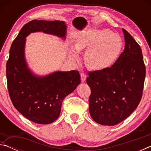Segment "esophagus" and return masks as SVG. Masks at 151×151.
<instances>
[{
    "mask_svg": "<svg viewBox=\"0 0 151 151\" xmlns=\"http://www.w3.org/2000/svg\"><path fill=\"white\" fill-rule=\"evenodd\" d=\"M81 81L82 82H85L86 81V76L85 73H81Z\"/></svg>",
    "mask_w": 151,
    "mask_h": 151,
    "instance_id": "34e87169",
    "label": "esophagus"
}]
</instances>
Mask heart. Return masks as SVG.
Returning <instances> with one entry per match:
<instances>
[{
	"label": "heart",
	"mask_w": 151,
	"mask_h": 151,
	"mask_svg": "<svg viewBox=\"0 0 151 151\" xmlns=\"http://www.w3.org/2000/svg\"><path fill=\"white\" fill-rule=\"evenodd\" d=\"M74 48L77 52L87 49L84 57L86 66L89 69L102 70L111 67L118 60L123 41L121 36L109 29L91 30L79 36ZM76 52L72 51L70 54L74 59L78 58Z\"/></svg>",
	"instance_id": "heart-1"
}]
</instances>
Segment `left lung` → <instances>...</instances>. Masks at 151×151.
I'll use <instances>...</instances> for the list:
<instances>
[{"label": "left lung", "instance_id": "left-lung-1", "mask_svg": "<svg viewBox=\"0 0 151 151\" xmlns=\"http://www.w3.org/2000/svg\"><path fill=\"white\" fill-rule=\"evenodd\" d=\"M124 50L111 67L89 72V112L97 123L114 126L131 115L142 95L146 69L139 45L126 30Z\"/></svg>", "mask_w": 151, "mask_h": 151}]
</instances>
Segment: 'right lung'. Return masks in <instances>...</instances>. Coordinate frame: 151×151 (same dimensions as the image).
Here are the masks:
<instances>
[{
  "label": "right lung",
  "mask_w": 151,
  "mask_h": 151,
  "mask_svg": "<svg viewBox=\"0 0 151 151\" xmlns=\"http://www.w3.org/2000/svg\"><path fill=\"white\" fill-rule=\"evenodd\" d=\"M35 32L65 39L66 24L60 20H33L24 25L10 49L7 86L12 104L20 114L36 123L50 124L59 116L64 99L81 83V75L75 70L43 76L35 75L28 66L24 48L26 37Z\"/></svg>",
  "instance_id": "right-lung-1"
}]
</instances>
